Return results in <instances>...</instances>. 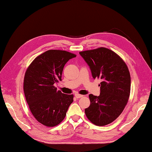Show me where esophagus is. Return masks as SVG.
I'll use <instances>...</instances> for the list:
<instances>
[{
    "label": "esophagus",
    "mask_w": 152,
    "mask_h": 152,
    "mask_svg": "<svg viewBox=\"0 0 152 152\" xmlns=\"http://www.w3.org/2000/svg\"><path fill=\"white\" fill-rule=\"evenodd\" d=\"M75 98L77 99H79V98H80L82 97H83V95H81V94H75Z\"/></svg>",
    "instance_id": "esophagus-1"
}]
</instances>
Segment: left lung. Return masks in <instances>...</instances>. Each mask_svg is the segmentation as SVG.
<instances>
[{"mask_svg":"<svg viewBox=\"0 0 152 152\" xmlns=\"http://www.w3.org/2000/svg\"><path fill=\"white\" fill-rule=\"evenodd\" d=\"M79 54L89 66L93 79L102 80L100 94L89 95L91 104L85 113L95 125H107L120 115L127 103L131 91L129 71L121 57L107 48Z\"/></svg>","mask_w":152,"mask_h":152,"instance_id":"8db88e82","label":"left lung"}]
</instances>
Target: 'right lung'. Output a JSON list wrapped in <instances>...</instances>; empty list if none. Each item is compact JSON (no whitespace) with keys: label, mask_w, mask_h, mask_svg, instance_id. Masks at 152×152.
I'll return each mask as SVG.
<instances>
[{"label":"right lung","mask_w":152,"mask_h":152,"mask_svg":"<svg viewBox=\"0 0 152 152\" xmlns=\"http://www.w3.org/2000/svg\"><path fill=\"white\" fill-rule=\"evenodd\" d=\"M76 55L61 50H49L32 61L24 78V93L30 111L36 120L54 127L66 116L73 102V94H65L54 86L61 80L63 68Z\"/></svg>","instance_id":"1"}]
</instances>
